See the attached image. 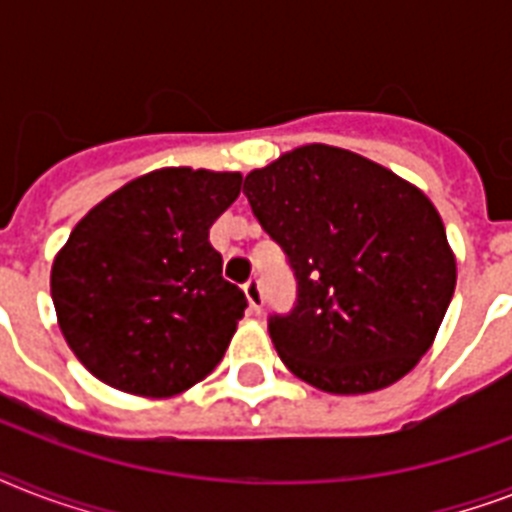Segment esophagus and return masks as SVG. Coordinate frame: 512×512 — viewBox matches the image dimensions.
Segmentation results:
<instances>
[{
  "instance_id": "34e87169",
  "label": "esophagus",
  "mask_w": 512,
  "mask_h": 512,
  "mask_svg": "<svg viewBox=\"0 0 512 512\" xmlns=\"http://www.w3.org/2000/svg\"><path fill=\"white\" fill-rule=\"evenodd\" d=\"M244 295H247V303L252 311H263V287H260V279H249L247 284H244Z\"/></svg>"
}]
</instances>
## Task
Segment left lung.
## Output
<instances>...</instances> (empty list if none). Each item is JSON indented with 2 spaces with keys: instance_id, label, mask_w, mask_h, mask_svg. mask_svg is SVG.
I'll return each instance as SVG.
<instances>
[{
  "instance_id": "obj_1",
  "label": "left lung",
  "mask_w": 512,
  "mask_h": 512,
  "mask_svg": "<svg viewBox=\"0 0 512 512\" xmlns=\"http://www.w3.org/2000/svg\"><path fill=\"white\" fill-rule=\"evenodd\" d=\"M244 196L295 271V308L268 319L289 372L337 396L388 388L412 372L457 284L428 196L364 156L321 143L249 172Z\"/></svg>"
}]
</instances>
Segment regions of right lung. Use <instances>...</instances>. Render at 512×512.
Here are the masks:
<instances>
[{
	"mask_svg": "<svg viewBox=\"0 0 512 512\" xmlns=\"http://www.w3.org/2000/svg\"><path fill=\"white\" fill-rule=\"evenodd\" d=\"M239 191V172L167 167L76 223L50 292L68 348L100 382L167 398L220 364L247 297L223 279L209 228Z\"/></svg>",
	"mask_w": 512,
	"mask_h": 512,
	"instance_id": "right-lung-1",
	"label": "right lung"
}]
</instances>
